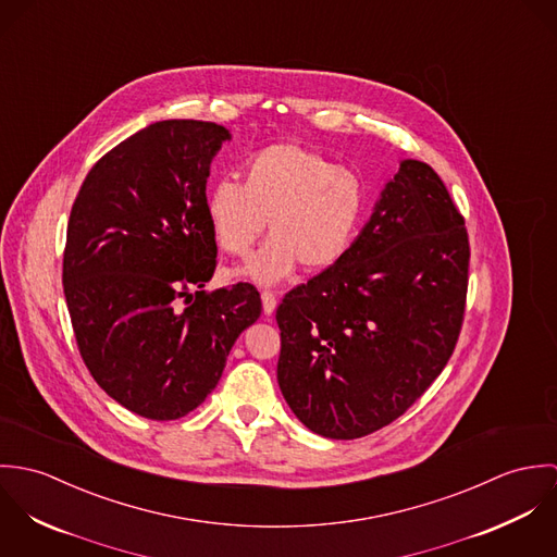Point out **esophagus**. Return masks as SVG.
<instances>
[{"label": "esophagus", "instance_id": "34e87169", "mask_svg": "<svg viewBox=\"0 0 557 557\" xmlns=\"http://www.w3.org/2000/svg\"><path fill=\"white\" fill-rule=\"evenodd\" d=\"M261 305H263V313L272 315L276 309V294L274 292H261Z\"/></svg>", "mask_w": 557, "mask_h": 557}]
</instances>
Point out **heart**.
<instances>
[{
    "mask_svg": "<svg viewBox=\"0 0 557 557\" xmlns=\"http://www.w3.org/2000/svg\"><path fill=\"white\" fill-rule=\"evenodd\" d=\"M203 206L212 236L232 257H246L268 221L272 236L242 274L274 285L298 263L321 272L345 257L364 214V186L321 152L274 144L244 162L239 184L212 186Z\"/></svg>",
    "mask_w": 557,
    "mask_h": 557,
    "instance_id": "heart-1",
    "label": "heart"
}]
</instances>
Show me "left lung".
I'll return each mask as SVG.
<instances>
[{"label": "left lung", "instance_id": "obj_1", "mask_svg": "<svg viewBox=\"0 0 557 557\" xmlns=\"http://www.w3.org/2000/svg\"><path fill=\"white\" fill-rule=\"evenodd\" d=\"M470 239L442 177L403 160L345 257L276 309L281 393L313 433L356 440L403 416L450 360Z\"/></svg>", "mask_w": 557, "mask_h": 557}]
</instances>
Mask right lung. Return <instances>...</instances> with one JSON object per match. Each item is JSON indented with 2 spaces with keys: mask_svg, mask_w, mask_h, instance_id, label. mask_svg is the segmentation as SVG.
<instances>
[{
  "mask_svg": "<svg viewBox=\"0 0 557 557\" xmlns=\"http://www.w3.org/2000/svg\"><path fill=\"white\" fill-rule=\"evenodd\" d=\"M227 139L214 122L150 124L89 169L71 210L62 283L81 358L150 420L199 407L261 315L250 283L203 292L216 270L206 182Z\"/></svg>",
  "mask_w": 557,
  "mask_h": 557,
  "instance_id": "1",
  "label": "right lung"
}]
</instances>
